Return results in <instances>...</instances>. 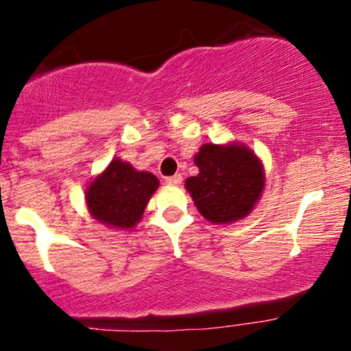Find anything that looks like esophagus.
Returning <instances> with one entry per match:
<instances>
[{"label": "esophagus", "mask_w": 351, "mask_h": 351, "mask_svg": "<svg viewBox=\"0 0 351 351\" xmlns=\"http://www.w3.org/2000/svg\"><path fill=\"white\" fill-rule=\"evenodd\" d=\"M181 181H183V176L180 175H173V176H167V178H165V183L167 184H180Z\"/></svg>", "instance_id": "1"}]
</instances>
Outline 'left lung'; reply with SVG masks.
Wrapping results in <instances>:
<instances>
[{"label": "left lung", "instance_id": "left-lung-1", "mask_svg": "<svg viewBox=\"0 0 351 351\" xmlns=\"http://www.w3.org/2000/svg\"><path fill=\"white\" fill-rule=\"evenodd\" d=\"M199 173L186 180L198 211L217 224L247 216L264 188L263 165L251 150L206 143L195 156Z\"/></svg>", "mask_w": 351, "mask_h": 351}]
</instances>
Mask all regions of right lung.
<instances>
[{
  "mask_svg": "<svg viewBox=\"0 0 351 351\" xmlns=\"http://www.w3.org/2000/svg\"><path fill=\"white\" fill-rule=\"evenodd\" d=\"M156 188L158 178L155 175L136 171L128 163L114 160L87 188L88 211L108 226L134 228Z\"/></svg>",
  "mask_w": 351,
  "mask_h": 351,
  "instance_id": "obj_1",
  "label": "right lung"
}]
</instances>
